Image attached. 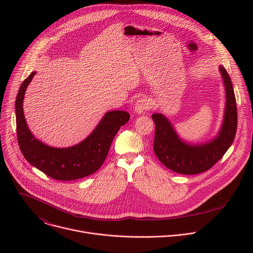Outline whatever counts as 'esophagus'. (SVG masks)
Here are the masks:
<instances>
[{
  "label": "esophagus",
  "instance_id": "esophagus-1",
  "mask_svg": "<svg viewBox=\"0 0 253 253\" xmlns=\"http://www.w3.org/2000/svg\"><path fill=\"white\" fill-rule=\"evenodd\" d=\"M149 109H150V105H149V102L146 99L141 98V99L136 101L135 106H134V111L137 114L144 113V112L149 110Z\"/></svg>",
  "mask_w": 253,
  "mask_h": 253
}]
</instances>
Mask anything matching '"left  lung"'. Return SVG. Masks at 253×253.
<instances>
[{
  "instance_id": "obj_1",
  "label": "left lung",
  "mask_w": 253,
  "mask_h": 253,
  "mask_svg": "<svg viewBox=\"0 0 253 253\" xmlns=\"http://www.w3.org/2000/svg\"><path fill=\"white\" fill-rule=\"evenodd\" d=\"M225 89V110L218 134L212 140L192 144L179 137L171 122L161 113L152 114L155 123L153 149L160 162L168 169L184 175L198 174L219 161L233 143L237 129V108L231 79L219 66Z\"/></svg>"
}]
</instances>
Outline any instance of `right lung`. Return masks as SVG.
Masks as SVG:
<instances>
[{
  "instance_id": "obj_1",
  "label": "right lung",
  "mask_w": 253,
  "mask_h": 253,
  "mask_svg": "<svg viewBox=\"0 0 253 253\" xmlns=\"http://www.w3.org/2000/svg\"><path fill=\"white\" fill-rule=\"evenodd\" d=\"M35 75L36 72H32L22 83L15 103L17 137L21 152L31 165L56 180L70 181L93 174L106 159L120 127L129 121V113L119 110L107 112L93 132L74 146H48L34 137L24 116L25 92Z\"/></svg>"
}]
</instances>
